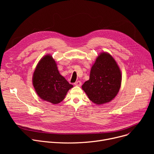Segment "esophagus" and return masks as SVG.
<instances>
[{
    "mask_svg": "<svg viewBox=\"0 0 154 154\" xmlns=\"http://www.w3.org/2000/svg\"><path fill=\"white\" fill-rule=\"evenodd\" d=\"M74 85H76V86H81L82 82H80V81H79V80H78V81H77V82H75L74 83Z\"/></svg>",
    "mask_w": 154,
    "mask_h": 154,
    "instance_id": "obj_1",
    "label": "esophagus"
}]
</instances>
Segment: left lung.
<instances>
[{"instance_id":"8db88e82","label":"left lung","mask_w":154,"mask_h":154,"mask_svg":"<svg viewBox=\"0 0 154 154\" xmlns=\"http://www.w3.org/2000/svg\"><path fill=\"white\" fill-rule=\"evenodd\" d=\"M121 72L112 57L106 52L97 58L92 67L90 79L82 88L92 102L102 104L111 101L118 94L121 85Z\"/></svg>"}]
</instances>
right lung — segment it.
<instances>
[{"label":"right lung","mask_w":154,"mask_h":154,"mask_svg":"<svg viewBox=\"0 0 154 154\" xmlns=\"http://www.w3.org/2000/svg\"><path fill=\"white\" fill-rule=\"evenodd\" d=\"M32 82L40 97L53 104L62 102L67 91L73 87L59 74L55 60L49 55H45L39 61Z\"/></svg>","instance_id":"obj_1"}]
</instances>
